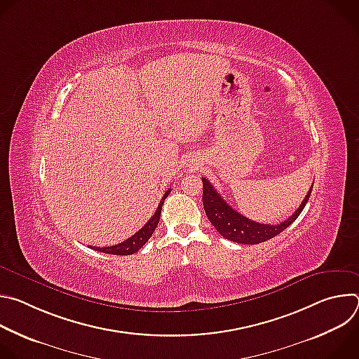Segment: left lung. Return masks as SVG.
I'll return each instance as SVG.
<instances>
[{"mask_svg":"<svg viewBox=\"0 0 359 359\" xmlns=\"http://www.w3.org/2000/svg\"><path fill=\"white\" fill-rule=\"evenodd\" d=\"M201 180H203V208H204V212H206L208 219L224 238L233 243H240V244H259L284 231L301 215L306 201L310 198V194L314 186V184L311 186V189L309 190V193H306L305 198L302 200L299 208L294 212L292 216H290L287 220H284L280 224H263V223L250 220L245 216L240 215L237 210L229 206V203L217 193V190L206 177H203Z\"/></svg>","mask_w":359,"mask_h":359,"instance_id":"8db88e82","label":"left lung"}]
</instances>
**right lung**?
Here are the masks:
<instances>
[{
    "mask_svg": "<svg viewBox=\"0 0 359 359\" xmlns=\"http://www.w3.org/2000/svg\"><path fill=\"white\" fill-rule=\"evenodd\" d=\"M172 189H168L159 203V206L155 212V215H153L150 217V220L137 231L135 233L132 237H129L128 240L119 243V244H115V245H109V247H95V245H90L92 250H96L99 252H105V254H114V255H129V254H135L137 252L143 244L151 237L153 231L156 230L158 227V223L161 220V213H162V206L165 203V198L169 196Z\"/></svg>",
    "mask_w": 359,
    "mask_h": 359,
    "instance_id": "1",
    "label": "right lung"
}]
</instances>
